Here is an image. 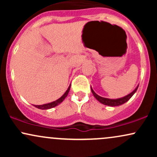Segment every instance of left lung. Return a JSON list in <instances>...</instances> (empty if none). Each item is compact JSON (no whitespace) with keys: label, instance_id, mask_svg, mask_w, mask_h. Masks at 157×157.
Returning <instances> with one entry per match:
<instances>
[{"label":"left lung","instance_id":"1","mask_svg":"<svg viewBox=\"0 0 157 157\" xmlns=\"http://www.w3.org/2000/svg\"><path fill=\"white\" fill-rule=\"evenodd\" d=\"M138 87H139V86H137V87H136V89H135L134 91H132V92L129 94L126 95L125 97H122V98L116 99V100L108 99V98H105V97H102L99 96V95H97V94L94 91V90L91 89V92H92L93 95L94 96L95 98H96L99 102H101V103L104 104V105H105L112 106V107H113V106H118V105H122V104H124L125 102L128 101V100L131 99V97L134 94L135 92H136V90H137V89H138Z\"/></svg>","mask_w":157,"mask_h":157}]
</instances>
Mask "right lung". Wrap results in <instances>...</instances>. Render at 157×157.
<instances>
[{
    "label": "right lung",
    "mask_w": 157,
    "mask_h": 157,
    "mask_svg": "<svg viewBox=\"0 0 157 157\" xmlns=\"http://www.w3.org/2000/svg\"><path fill=\"white\" fill-rule=\"evenodd\" d=\"M70 88H71V85L69 86V87L68 88L67 91L65 92V94L63 95L62 97H60V98H59L58 100H55V101L54 102H49V103H47V104H44V105H34V106H35L36 108H37V109H42V110H46V109H52V108H54L55 107V106L58 105L59 104L61 103L64 100V99L66 98V97H67L68 92H69V90H70Z\"/></svg>",
    "instance_id": "right-lung-1"
}]
</instances>
